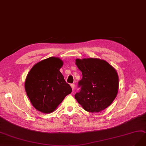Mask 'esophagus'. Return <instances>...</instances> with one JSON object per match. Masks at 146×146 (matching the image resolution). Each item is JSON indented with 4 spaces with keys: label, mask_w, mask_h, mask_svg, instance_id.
Returning <instances> with one entry per match:
<instances>
[{
    "label": "esophagus",
    "mask_w": 146,
    "mask_h": 146,
    "mask_svg": "<svg viewBox=\"0 0 146 146\" xmlns=\"http://www.w3.org/2000/svg\"><path fill=\"white\" fill-rule=\"evenodd\" d=\"M71 87H72V90H73L74 89V84H71Z\"/></svg>",
    "instance_id": "1"
}]
</instances>
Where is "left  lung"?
<instances>
[{
    "label": "left lung",
    "instance_id": "1",
    "mask_svg": "<svg viewBox=\"0 0 146 146\" xmlns=\"http://www.w3.org/2000/svg\"><path fill=\"white\" fill-rule=\"evenodd\" d=\"M76 64L82 72L78 83L80 90L74 98L83 108L99 112L108 107L118 93V76L115 69L103 59H76Z\"/></svg>",
    "mask_w": 146,
    "mask_h": 146
}]
</instances>
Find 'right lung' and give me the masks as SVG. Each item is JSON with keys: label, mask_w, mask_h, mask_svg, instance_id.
Here are the masks:
<instances>
[{"label": "right lung", "mask_w": 146, "mask_h": 146, "mask_svg": "<svg viewBox=\"0 0 146 146\" xmlns=\"http://www.w3.org/2000/svg\"><path fill=\"white\" fill-rule=\"evenodd\" d=\"M61 59L50 57L32 67L25 80V90L32 105L45 114L55 111L65 97L72 93L59 70Z\"/></svg>", "instance_id": "obj_1"}]
</instances>
